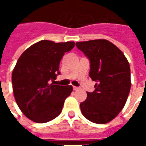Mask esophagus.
<instances>
[{"instance_id":"1","label":"esophagus","mask_w":146,"mask_h":146,"mask_svg":"<svg viewBox=\"0 0 146 146\" xmlns=\"http://www.w3.org/2000/svg\"><path fill=\"white\" fill-rule=\"evenodd\" d=\"M73 89H74L75 91H77V90H79V89H80V88H78V87H76V86H74V87H73Z\"/></svg>"}]
</instances>
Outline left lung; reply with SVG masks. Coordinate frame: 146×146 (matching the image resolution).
<instances>
[{
  "label": "left lung",
  "instance_id": "1",
  "mask_svg": "<svg viewBox=\"0 0 146 146\" xmlns=\"http://www.w3.org/2000/svg\"><path fill=\"white\" fill-rule=\"evenodd\" d=\"M90 62L89 76L96 82L95 90L87 92L80 103L83 115L89 121L106 123L120 112L131 88L130 66L124 54L106 40L77 42Z\"/></svg>",
  "mask_w": 146,
  "mask_h": 146
}]
</instances>
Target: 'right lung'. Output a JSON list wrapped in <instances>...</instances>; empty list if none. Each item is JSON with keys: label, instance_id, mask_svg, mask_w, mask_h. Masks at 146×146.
Returning <instances> with one entry per match:
<instances>
[{"label": "right lung", "instance_id": "right-lung-1", "mask_svg": "<svg viewBox=\"0 0 146 146\" xmlns=\"http://www.w3.org/2000/svg\"><path fill=\"white\" fill-rule=\"evenodd\" d=\"M75 42L55 43L40 40L20 56L12 73L16 103L29 119L39 123L51 121L60 115L71 85H56L53 80L60 74L59 64L65 53Z\"/></svg>", "mask_w": 146, "mask_h": 146}]
</instances>
